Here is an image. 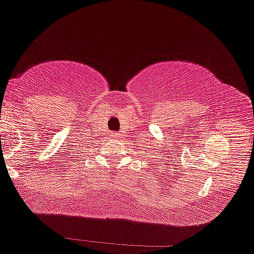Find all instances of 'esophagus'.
I'll use <instances>...</instances> for the list:
<instances>
[{
	"instance_id": "esophagus-1",
	"label": "esophagus",
	"mask_w": 254,
	"mask_h": 254,
	"mask_svg": "<svg viewBox=\"0 0 254 254\" xmlns=\"http://www.w3.org/2000/svg\"><path fill=\"white\" fill-rule=\"evenodd\" d=\"M112 137H113V139L120 140L121 139V134H120V133H113V134H112Z\"/></svg>"
}]
</instances>
